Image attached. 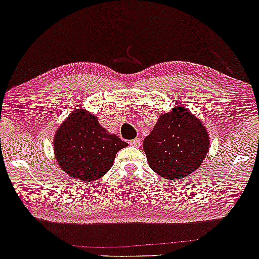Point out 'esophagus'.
<instances>
[{
  "instance_id": "esophagus-1",
  "label": "esophagus",
  "mask_w": 259,
  "mask_h": 259,
  "mask_svg": "<svg viewBox=\"0 0 259 259\" xmlns=\"http://www.w3.org/2000/svg\"><path fill=\"white\" fill-rule=\"evenodd\" d=\"M140 138H136V139H132L130 140V145L131 146H139L140 145Z\"/></svg>"
}]
</instances>
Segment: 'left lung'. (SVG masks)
<instances>
[{
	"instance_id": "left-lung-1",
	"label": "left lung",
	"mask_w": 259,
	"mask_h": 259,
	"mask_svg": "<svg viewBox=\"0 0 259 259\" xmlns=\"http://www.w3.org/2000/svg\"><path fill=\"white\" fill-rule=\"evenodd\" d=\"M209 150V137L203 123L184 107L159 116L144 139L150 168L169 180L181 179L199 168Z\"/></svg>"
}]
</instances>
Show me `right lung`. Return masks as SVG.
<instances>
[{"mask_svg":"<svg viewBox=\"0 0 259 259\" xmlns=\"http://www.w3.org/2000/svg\"><path fill=\"white\" fill-rule=\"evenodd\" d=\"M124 146L126 142L109 135L97 117L82 109L69 114L54 138L60 167L71 177L89 183L109 170L117 151Z\"/></svg>","mask_w":259,"mask_h":259,"instance_id":"right-lung-1","label":"right lung"}]
</instances>
